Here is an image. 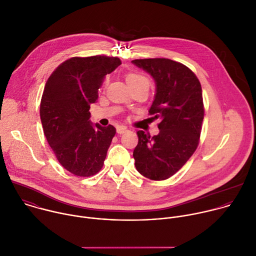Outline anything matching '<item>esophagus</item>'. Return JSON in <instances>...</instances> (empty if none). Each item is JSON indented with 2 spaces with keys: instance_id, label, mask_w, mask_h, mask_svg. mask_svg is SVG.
<instances>
[{
  "instance_id": "1",
  "label": "esophagus",
  "mask_w": 256,
  "mask_h": 256,
  "mask_svg": "<svg viewBox=\"0 0 256 256\" xmlns=\"http://www.w3.org/2000/svg\"><path fill=\"white\" fill-rule=\"evenodd\" d=\"M128 132V130H126V126H118V128H116V132H118V134H124V132Z\"/></svg>"
}]
</instances>
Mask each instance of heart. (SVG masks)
<instances>
[{"instance_id": "1", "label": "heart", "mask_w": 256, "mask_h": 256, "mask_svg": "<svg viewBox=\"0 0 256 256\" xmlns=\"http://www.w3.org/2000/svg\"><path fill=\"white\" fill-rule=\"evenodd\" d=\"M126 83L128 84V86L142 82V81H148L147 78L140 74H138V72H130V74H128L126 76Z\"/></svg>"}]
</instances>
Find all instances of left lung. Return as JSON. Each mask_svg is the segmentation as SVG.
<instances>
[{"mask_svg":"<svg viewBox=\"0 0 256 256\" xmlns=\"http://www.w3.org/2000/svg\"><path fill=\"white\" fill-rule=\"evenodd\" d=\"M154 78L156 94L149 110L159 118L157 136L136 132L134 150L136 170L152 180L174 175L196 150L204 116L200 83L184 64L169 58L134 60Z\"/></svg>","mask_w":256,"mask_h":256,"instance_id":"left-lung-1","label":"left lung"}]
</instances>
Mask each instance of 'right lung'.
<instances>
[{
	"label": "right lung",
	"mask_w": 256,
	"mask_h": 256,
	"mask_svg": "<svg viewBox=\"0 0 256 256\" xmlns=\"http://www.w3.org/2000/svg\"><path fill=\"white\" fill-rule=\"evenodd\" d=\"M122 64L118 58H70L50 76L40 102L44 136L60 164L72 174L98 173L116 132L114 126L90 122V105L103 79Z\"/></svg>",
	"instance_id": "obj_1"
}]
</instances>
